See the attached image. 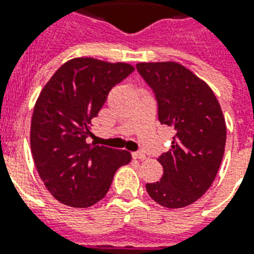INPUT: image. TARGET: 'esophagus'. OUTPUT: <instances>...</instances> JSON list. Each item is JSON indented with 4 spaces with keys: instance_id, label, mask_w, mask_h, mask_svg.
<instances>
[{
    "instance_id": "1",
    "label": "esophagus",
    "mask_w": 254,
    "mask_h": 254,
    "mask_svg": "<svg viewBox=\"0 0 254 254\" xmlns=\"http://www.w3.org/2000/svg\"><path fill=\"white\" fill-rule=\"evenodd\" d=\"M132 156L134 159H138V160H145L147 159V156L143 154V152H133Z\"/></svg>"
}]
</instances>
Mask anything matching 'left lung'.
I'll return each instance as SVG.
<instances>
[{
	"label": "left lung",
	"mask_w": 254,
	"mask_h": 254,
	"mask_svg": "<svg viewBox=\"0 0 254 254\" xmlns=\"http://www.w3.org/2000/svg\"><path fill=\"white\" fill-rule=\"evenodd\" d=\"M141 77L158 100L160 124L174 129L170 151L159 156L160 181L149 197L166 208L190 205L212 185L226 145V121L212 89L178 63H140Z\"/></svg>",
	"instance_id": "left-lung-1"
}]
</instances>
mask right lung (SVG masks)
Masks as SVG:
<instances>
[{
	"label": "right lung",
	"instance_id": "1",
	"mask_svg": "<svg viewBox=\"0 0 254 254\" xmlns=\"http://www.w3.org/2000/svg\"><path fill=\"white\" fill-rule=\"evenodd\" d=\"M134 70L125 63L73 58L54 73L36 100L31 120V152L54 198L73 208L94 205L132 155L85 143L91 120L110 89Z\"/></svg>",
	"mask_w": 254,
	"mask_h": 254
}]
</instances>
